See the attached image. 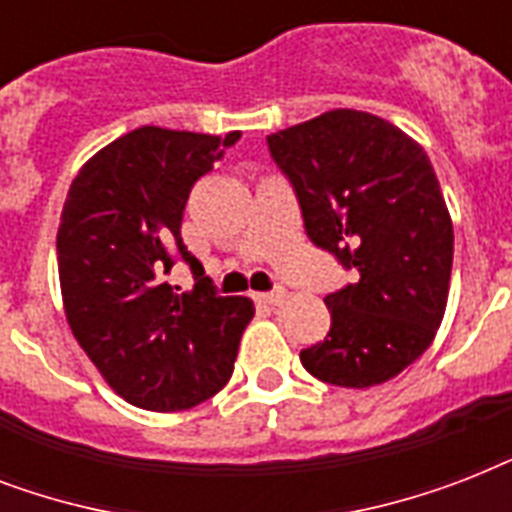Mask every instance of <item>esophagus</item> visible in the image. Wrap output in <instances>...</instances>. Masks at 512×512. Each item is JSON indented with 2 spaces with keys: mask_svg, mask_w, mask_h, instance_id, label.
I'll use <instances>...</instances> for the list:
<instances>
[{
  "mask_svg": "<svg viewBox=\"0 0 512 512\" xmlns=\"http://www.w3.org/2000/svg\"><path fill=\"white\" fill-rule=\"evenodd\" d=\"M257 300H260V303H265V305H279L281 300H284V297H287V292H284V289H273V292H263V295H255Z\"/></svg>",
  "mask_w": 512,
  "mask_h": 512,
  "instance_id": "esophagus-1",
  "label": "esophagus"
}]
</instances>
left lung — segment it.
<instances>
[{
  "mask_svg": "<svg viewBox=\"0 0 512 512\" xmlns=\"http://www.w3.org/2000/svg\"><path fill=\"white\" fill-rule=\"evenodd\" d=\"M308 239L356 281L324 297L332 327L300 361L340 388L393 380L441 327L454 231L428 154L390 122L337 108L268 135Z\"/></svg>",
  "mask_w": 512,
  "mask_h": 512,
  "instance_id": "1",
  "label": "left lung"
}]
</instances>
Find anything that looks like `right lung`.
Here are the masks:
<instances>
[{"mask_svg":"<svg viewBox=\"0 0 512 512\" xmlns=\"http://www.w3.org/2000/svg\"><path fill=\"white\" fill-rule=\"evenodd\" d=\"M241 132L140 127L108 143L68 188L58 228L63 308L111 388L148 412H180L231 380L249 297H220L180 239L193 183ZM180 256L191 293L161 281Z\"/></svg>","mask_w":512,"mask_h":512,"instance_id":"right-lung-1","label":"right lung"}]
</instances>
